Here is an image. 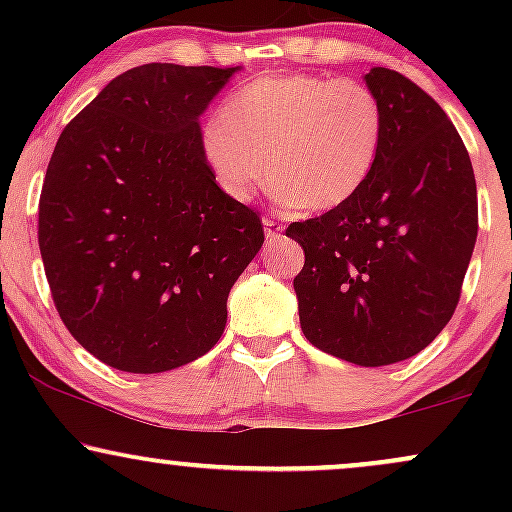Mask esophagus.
<instances>
[{
  "mask_svg": "<svg viewBox=\"0 0 512 512\" xmlns=\"http://www.w3.org/2000/svg\"><path fill=\"white\" fill-rule=\"evenodd\" d=\"M262 223H264V236H267V240L279 238L281 231H284V223H279L276 219H269V216Z\"/></svg>",
  "mask_w": 512,
  "mask_h": 512,
  "instance_id": "34e87169",
  "label": "esophagus"
}]
</instances>
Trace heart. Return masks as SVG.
Segmentation results:
<instances>
[{
	"mask_svg": "<svg viewBox=\"0 0 512 512\" xmlns=\"http://www.w3.org/2000/svg\"><path fill=\"white\" fill-rule=\"evenodd\" d=\"M383 144L385 110L373 88L315 74L250 81L202 134L204 161L228 197L245 202L269 173L281 202L305 211L358 195Z\"/></svg>",
	"mask_w": 512,
	"mask_h": 512,
	"instance_id": "b5f03b06",
	"label": "heart"
}]
</instances>
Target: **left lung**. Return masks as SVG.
Returning a JSON list of instances; mask_svg holds the SVG:
<instances>
[{
  "instance_id": "obj_1",
  "label": "left lung",
  "mask_w": 512,
  "mask_h": 512,
  "mask_svg": "<svg viewBox=\"0 0 512 512\" xmlns=\"http://www.w3.org/2000/svg\"><path fill=\"white\" fill-rule=\"evenodd\" d=\"M385 110L373 175L342 207L286 236L305 264L293 279L310 344L356 366H390L443 332L477 243V180L460 134L395 69L363 76Z\"/></svg>"
}]
</instances>
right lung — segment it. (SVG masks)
<instances>
[{"label": "right lung", "mask_w": 512, "mask_h": 512, "mask_svg": "<svg viewBox=\"0 0 512 512\" xmlns=\"http://www.w3.org/2000/svg\"><path fill=\"white\" fill-rule=\"evenodd\" d=\"M240 67L151 62L115 76L64 127L38 204L57 313L125 373L204 356L264 243L257 211L216 185L199 117Z\"/></svg>", "instance_id": "1"}]
</instances>
